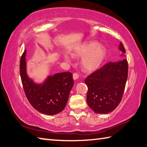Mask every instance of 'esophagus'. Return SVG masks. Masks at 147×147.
<instances>
[{
	"instance_id": "obj_1",
	"label": "esophagus",
	"mask_w": 147,
	"mask_h": 147,
	"mask_svg": "<svg viewBox=\"0 0 147 147\" xmlns=\"http://www.w3.org/2000/svg\"><path fill=\"white\" fill-rule=\"evenodd\" d=\"M73 78L74 80H77L79 78V75L77 73H74L73 74Z\"/></svg>"
}]
</instances>
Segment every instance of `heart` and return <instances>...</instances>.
Returning <instances> with one entry per match:
<instances>
[{
  "label": "heart",
  "instance_id": "obj_1",
  "mask_svg": "<svg viewBox=\"0 0 147 147\" xmlns=\"http://www.w3.org/2000/svg\"><path fill=\"white\" fill-rule=\"evenodd\" d=\"M74 55L83 57L82 66L86 71L96 70L103 63L107 55L106 49L96 41H89L77 47Z\"/></svg>",
  "mask_w": 147,
  "mask_h": 147
}]
</instances>
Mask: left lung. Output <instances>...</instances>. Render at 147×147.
<instances>
[{"mask_svg": "<svg viewBox=\"0 0 147 147\" xmlns=\"http://www.w3.org/2000/svg\"><path fill=\"white\" fill-rule=\"evenodd\" d=\"M119 50L125 56V49L120 42ZM128 78V62L125 59L110 62L85 79L88 86L86 101L97 114H108L120 103Z\"/></svg>", "mask_w": 147, "mask_h": 147, "instance_id": "8db88e82", "label": "left lung"}]
</instances>
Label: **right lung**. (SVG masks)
<instances>
[{"label": "right lung", "mask_w": 147, "mask_h": 147, "mask_svg": "<svg viewBox=\"0 0 147 147\" xmlns=\"http://www.w3.org/2000/svg\"><path fill=\"white\" fill-rule=\"evenodd\" d=\"M26 55L25 50L20 59V74L28 101L44 114L55 115L63 111L74 85L72 74L62 72L48 76L42 83L37 84L27 74Z\"/></svg>", "instance_id": "1"}]
</instances>
